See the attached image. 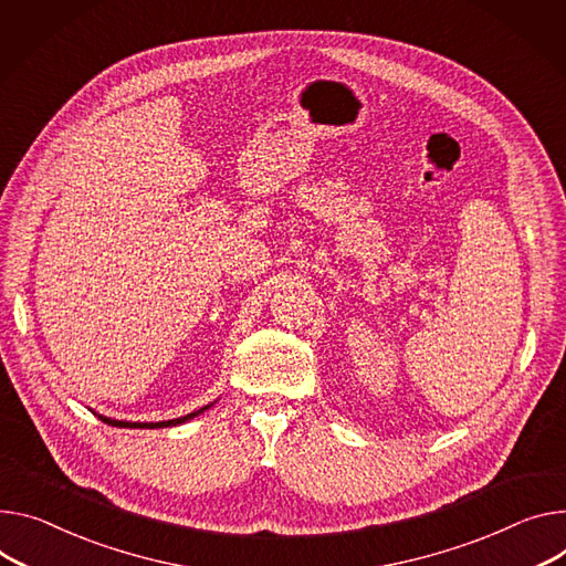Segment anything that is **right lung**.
I'll return each mask as SVG.
<instances>
[{"label":"right lung","instance_id":"add662e5","mask_svg":"<svg viewBox=\"0 0 566 566\" xmlns=\"http://www.w3.org/2000/svg\"><path fill=\"white\" fill-rule=\"evenodd\" d=\"M212 406V403H210ZM210 406H206V408H199V410H195V412H190V415H186V417H179V419H169V421H151V423H140V421H117V419H111V417H104V415H99V419L104 421V423H108V426H117V428H167V426H179V423H184V421H188V419H192V417H197V415H201L203 410H208ZM97 415V412H95Z\"/></svg>","mask_w":566,"mask_h":566}]
</instances>
